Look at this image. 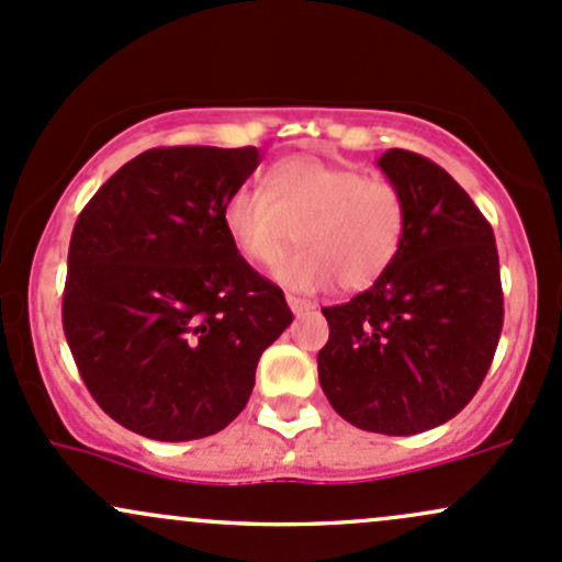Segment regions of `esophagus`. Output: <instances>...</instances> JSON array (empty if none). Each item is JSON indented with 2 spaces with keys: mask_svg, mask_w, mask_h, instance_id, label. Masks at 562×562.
Here are the masks:
<instances>
[{
  "mask_svg": "<svg viewBox=\"0 0 562 562\" xmlns=\"http://www.w3.org/2000/svg\"><path fill=\"white\" fill-rule=\"evenodd\" d=\"M286 303H289V307H292V313L294 316H303V313H307V311H313V305L311 300H303V297H294V294H286Z\"/></svg>",
  "mask_w": 562,
  "mask_h": 562,
  "instance_id": "esophagus-1",
  "label": "esophagus"
}]
</instances>
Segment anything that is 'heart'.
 <instances>
[{"instance_id":"heart-1","label":"heart","mask_w":562,"mask_h":562,"mask_svg":"<svg viewBox=\"0 0 562 562\" xmlns=\"http://www.w3.org/2000/svg\"><path fill=\"white\" fill-rule=\"evenodd\" d=\"M222 227L235 249L270 268L303 240L300 255L276 268L289 289H324L335 279L348 292L372 286L400 257L407 201L391 179L318 158L276 162L262 192L240 187L225 201Z\"/></svg>"}]
</instances>
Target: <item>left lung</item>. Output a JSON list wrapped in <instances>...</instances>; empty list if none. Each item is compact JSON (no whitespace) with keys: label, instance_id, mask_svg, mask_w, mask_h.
<instances>
[{"label":"left lung","instance_id":"1","mask_svg":"<svg viewBox=\"0 0 562 562\" xmlns=\"http://www.w3.org/2000/svg\"><path fill=\"white\" fill-rule=\"evenodd\" d=\"M380 171L404 192L400 257L351 303L322 307L318 383L364 431L409 437L456 418L491 370L501 327L493 227L445 168L389 149Z\"/></svg>","mask_w":562,"mask_h":562}]
</instances>
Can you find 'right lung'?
<instances>
[{
	"instance_id": "1",
	"label": "right lung",
	"mask_w": 562,
	"mask_h": 562,
	"mask_svg": "<svg viewBox=\"0 0 562 562\" xmlns=\"http://www.w3.org/2000/svg\"><path fill=\"white\" fill-rule=\"evenodd\" d=\"M257 147H158L101 184L77 216L64 335L90 396L158 442L222 431L257 361L292 324L283 292L222 227Z\"/></svg>"
}]
</instances>
